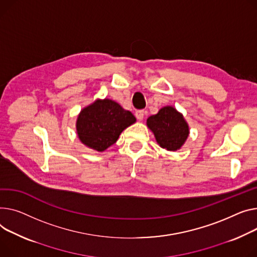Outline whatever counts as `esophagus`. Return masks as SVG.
Segmentation results:
<instances>
[{
	"label": "esophagus",
	"instance_id": "1",
	"mask_svg": "<svg viewBox=\"0 0 257 257\" xmlns=\"http://www.w3.org/2000/svg\"><path fill=\"white\" fill-rule=\"evenodd\" d=\"M135 116L138 117L140 121H142V119H144V116H145V110L141 109V110H136L135 111Z\"/></svg>",
	"mask_w": 257,
	"mask_h": 257
}]
</instances>
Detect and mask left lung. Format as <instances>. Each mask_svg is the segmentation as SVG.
<instances>
[{
  "instance_id": "8db88e82",
  "label": "left lung",
  "mask_w": 257,
  "mask_h": 257,
  "mask_svg": "<svg viewBox=\"0 0 257 257\" xmlns=\"http://www.w3.org/2000/svg\"><path fill=\"white\" fill-rule=\"evenodd\" d=\"M147 125L155 135L158 145L167 151H177L189 135V126L182 113L173 106H164L148 117Z\"/></svg>"
}]
</instances>
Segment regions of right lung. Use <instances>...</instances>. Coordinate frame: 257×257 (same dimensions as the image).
<instances>
[{
  "label": "right lung",
  "instance_id": "1",
  "mask_svg": "<svg viewBox=\"0 0 257 257\" xmlns=\"http://www.w3.org/2000/svg\"><path fill=\"white\" fill-rule=\"evenodd\" d=\"M135 122V116L113 100L98 99L80 111L76 131L83 145L103 152L117 141L123 130Z\"/></svg>",
  "mask_w": 257,
  "mask_h": 257
}]
</instances>
